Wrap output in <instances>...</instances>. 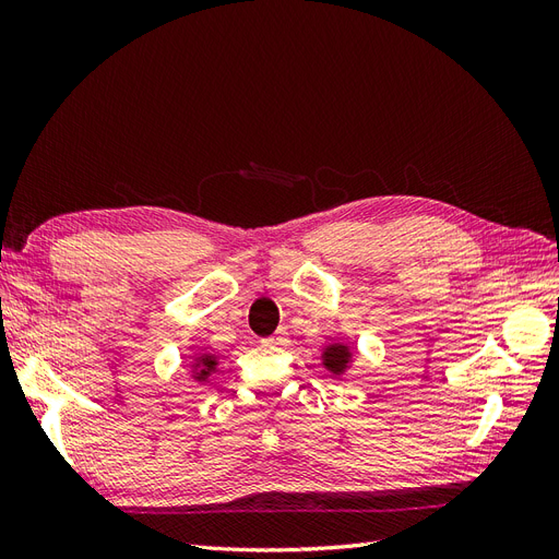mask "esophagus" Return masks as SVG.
<instances>
[{"instance_id": "1", "label": "esophagus", "mask_w": 559, "mask_h": 559, "mask_svg": "<svg viewBox=\"0 0 559 559\" xmlns=\"http://www.w3.org/2000/svg\"><path fill=\"white\" fill-rule=\"evenodd\" d=\"M286 335H289V333H286V329H280V331H275L273 335H270V337H265V345H284L286 343Z\"/></svg>"}]
</instances>
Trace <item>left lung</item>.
Instances as JSON below:
<instances>
[{"instance_id": "left-lung-1", "label": "left lung", "mask_w": 559, "mask_h": 559, "mask_svg": "<svg viewBox=\"0 0 559 559\" xmlns=\"http://www.w3.org/2000/svg\"><path fill=\"white\" fill-rule=\"evenodd\" d=\"M349 357L352 354H349L347 345H329L324 352V366L331 370V373L341 376L349 364Z\"/></svg>"}]
</instances>
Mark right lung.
Segmentation results:
<instances>
[{
  "label": "right lung",
  "mask_w": 559,
  "mask_h": 559,
  "mask_svg": "<svg viewBox=\"0 0 559 559\" xmlns=\"http://www.w3.org/2000/svg\"><path fill=\"white\" fill-rule=\"evenodd\" d=\"M198 370V380H205L210 376V370L216 368V359L210 357V354H205V357H198V364H195Z\"/></svg>",
  "instance_id": "obj_1"
}]
</instances>
